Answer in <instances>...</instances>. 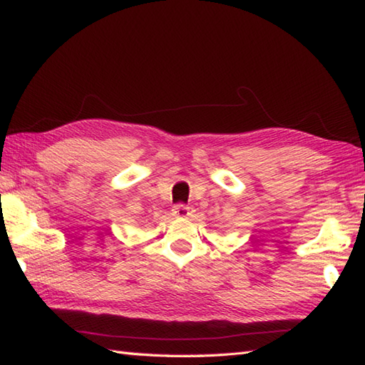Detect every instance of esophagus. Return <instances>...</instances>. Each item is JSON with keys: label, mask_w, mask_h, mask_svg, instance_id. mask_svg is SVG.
<instances>
[{"label": "esophagus", "mask_w": 365, "mask_h": 365, "mask_svg": "<svg viewBox=\"0 0 365 365\" xmlns=\"http://www.w3.org/2000/svg\"><path fill=\"white\" fill-rule=\"evenodd\" d=\"M192 207H188V205H183V204H178V205H174L173 208V215L175 216V218H188V216L192 215Z\"/></svg>", "instance_id": "esophagus-1"}]
</instances>
